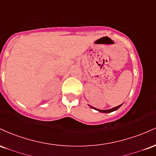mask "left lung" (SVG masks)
<instances>
[{"label":"left lung","mask_w":156,"mask_h":156,"mask_svg":"<svg viewBox=\"0 0 156 156\" xmlns=\"http://www.w3.org/2000/svg\"><path fill=\"white\" fill-rule=\"evenodd\" d=\"M122 105V104H121V105H118V106L114 107V108H111V109H108V110H100V109H98V108H94V107L91 106V105H89V106H90L91 108H93V109H95V110L98 111V112H103V113H111V112H114V111L117 110V109L119 108H120V106H121Z\"/></svg>","instance_id":"obj_1"}]
</instances>
